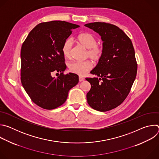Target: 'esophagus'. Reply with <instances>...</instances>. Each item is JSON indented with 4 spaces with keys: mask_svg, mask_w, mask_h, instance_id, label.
<instances>
[{
    "mask_svg": "<svg viewBox=\"0 0 159 159\" xmlns=\"http://www.w3.org/2000/svg\"><path fill=\"white\" fill-rule=\"evenodd\" d=\"M83 80H84V78L82 77H81V76H79V81H80V82H82V81H83Z\"/></svg>",
    "mask_w": 159,
    "mask_h": 159,
    "instance_id": "1",
    "label": "esophagus"
}]
</instances>
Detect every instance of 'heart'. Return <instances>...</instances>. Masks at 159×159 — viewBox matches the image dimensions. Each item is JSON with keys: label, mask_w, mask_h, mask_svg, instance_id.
<instances>
[{"label": "heart", "mask_w": 159, "mask_h": 159, "mask_svg": "<svg viewBox=\"0 0 159 159\" xmlns=\"http://www.w3.org/2000/svg\"><path fill=\"white\" fill-rule=\"evenodd\" d=\"M77 41L87 48L86 57H89L94 61H99L103 55V47L102 45L97 43L96 37L89 33H82L76 38ZM72 50V41L70 39H66L61 47V52L63 57L69 58L70 57ZM93 66V63L90 60L82 61H74L69 65V71L80 75L86 74Z\"/></svg>", "instance_id": "heart-1"}]
</instances>
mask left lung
<instances>
[{"label":"left lung","instance_id":"1","mask_svg":"<svg viewBox=\"0 0 159 159\" xmlns=\"http://www.w3.org/2000/svg\"><path fill=\"white\" fill-rule=\"evenodd\" d=\"M98 33L103 41V55L85 78L90 85L87 94L89 105L105 112L120 106L128 95L137 72L134 50L129 37L118 26L106 22L84 25Z\"/></svg>","mask_w":159,"mask_h":159}]
</instances>
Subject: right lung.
<instances>
[{
  "instance_id": "1",
  "label": "right lung",
  "mask_w": 159,
  "mask_h": 159,
  "mask_svg": "<svg viewBox=\"0 0 159 159\" xmlns=\"http://www.w3.org/2000/svg\"><path fill=\"white\" fill-rule=\"evenodd\" d=\"M79 27L61 20L42 22L31 31L22 45V85L33 102L43 109L62 105L70 89L79 82L77 74H63L66 66L61 47ZM55 73H61L57 78L52 77Z\"/></svg>"
}]
</instances>
